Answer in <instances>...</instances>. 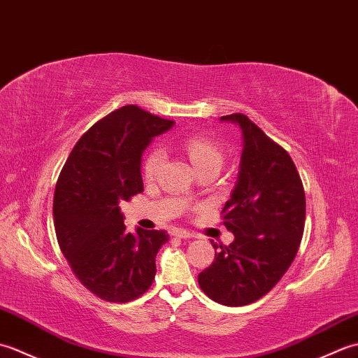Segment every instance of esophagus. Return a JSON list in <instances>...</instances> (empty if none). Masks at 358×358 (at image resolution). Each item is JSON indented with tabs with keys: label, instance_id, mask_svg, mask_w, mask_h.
Segmentation results:
<instances>
[{
	"label": "esophagus",
	"instance_id": "34e87169",
	"mask_svg": "<svg viewBox=\"0 0 358 358\" xmlns=\"http://www.w3.org/2000/svg\"><path fill=\"white\" fill-rule=\"evenodd\" d=\"M172 235H173V237H178V238H192V237H195L194 232L186 231V229H173Z\"/></svg>",
	"mask_w": 358,
	"mask_h": 358
}]
</instances>
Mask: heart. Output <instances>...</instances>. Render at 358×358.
Masks as SVG:
<instances>
[{
  "instance_id": "1",
  "label": "heart",
  "mask_w": 358,
  "mask_h": 358,
  "mask_svg": "<svg viewBox=\"0 0 358 358\" xmlns=\"http://www.w3.org/2000/svg\"><path fill=\"white\" fill-rule=\"evenodd\" d=\"M183 149L196 171L204 167H222L224 162V154L222 148L215 141L206 136H189L183 141ZM164 162V150L162 148H154L146 155L143 162V173L146 178H154Z\"/></svg>"
}]
</instances>
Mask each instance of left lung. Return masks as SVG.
<instances>
[{
    "label": "left lung",
    "instance_id": "left-lung-1",
    "mask_svg": "<svg viewBox=\"0 0 358 358\" xmlns=\"http://www.w3.org/2000/svg\"><path fill=\"white\" fill-rule=\"evenodd\" d=\"M240 127L243 150L238 178L223 208L229 246L200 272L199 285L224 306H246L268 294L294 262L305 229L306 199L287 152L243 113L220 118Z\"/></svg>",
    "mask_w": 358,
    "mask_h": 358
}]
</instances>
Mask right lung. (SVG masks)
Listing matches in <instances>:
<instances>
[{"mask_svg": "<svg viewBox=\"0 0 358 358\" xmlns=\"http://www.w3.org/2000/svg\"><path fill=\"white\" fill-rule=\"evenodd\" d=\"M173 121L129 104L98 121L75 144L53 195L59 249L83 286L100 299L127 303L155 278L166 231H126L120 201L143 192L141 155Z\"/></svg>", "mask_w": 358, "mask_h": 358, "instance_id": "right-lung-1", "label": "right lung"}]
</instances>
